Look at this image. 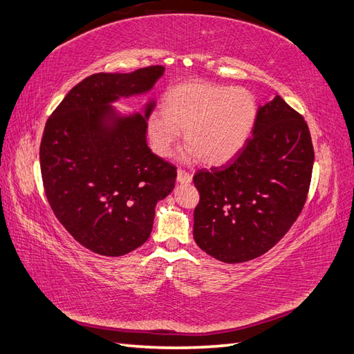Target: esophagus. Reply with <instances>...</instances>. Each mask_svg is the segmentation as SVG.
I'll return each mask as SVG.
<instances>
[{
	"label": "esophagus",
	"mask_w": 354,
	"mask_h": 354,
	"mask_svg": "<svg viewBox=\"0 0 354 354\" xmlns=\"http://www.w3.org/2000/svg\"><path fill=\"white\" fill-rule=\"evenodd\" d=\"M177 182L182 183V185H189L192 182V176L189 172H186L183 169H178L177 171Z\"/></svg>",
	"instance_id": "1"
}]
</instances>
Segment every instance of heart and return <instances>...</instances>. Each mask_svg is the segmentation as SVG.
<instances>
[{"mask_svg":"<svg viewBox=\"0 0 354 354\" xmlns=\"http://www.w3.org/2000/svg\"><path fill=\"white\" fill-rule=\"evenodd\" d=\"M257 118L253 93L243 88L192 80L172 86L165 93L163 111L147 118V131L156 154L169 156L185 130L189 144L185 162L200 159L210 165L227 163L248 140Z\"/></svg>","mask_w":354,"mask_h":354,"instance_id":"heart-1","label":"heart"}]
</instances>
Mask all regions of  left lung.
<instances>
[{"mask_svg": "<svg viewBox=\"0 0 354 354\" xmlns=\"http://www.w3.org/2000/svg\"><path fill=\"white\" fill-rule=\"evenodd\" d=\"M313 147L309 127L276 95L259 106L253 135L219 168L200 169L194 185V239L212 257L241 263L285 236L308 197Z\"/></svg>", "mask_w": 354, "mask_h": 354, "instance_id": "left-lung-1", "label": "left lung"}]
</instances>
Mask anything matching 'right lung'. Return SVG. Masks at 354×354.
Segmentation results:
<instances>
[{
    "mask_svg": "<svg viewBox=\"0 0 354 354\" xmlns=\"http://www.w3.org/2000/svg\"><path fill=\"white\" fill-rule=\"evenodd\" d=\"M163 66L86 77L46 121L39 159L50 206L83 247L122 256L150 238L157 201L174 189L177 169L151 153L144 113L118 111L120 100L145 95Z\"/></svg>",
    "mask_w": 354,
    "mask_h": 354,
    "instance_id": "1",
    "label": "right lung"
}]
</instances>
